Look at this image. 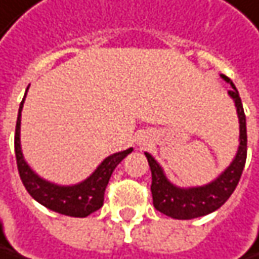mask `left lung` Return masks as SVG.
I'll list each match as a JSON object with an SVG mask.
<instances>
[{
	"label": "left lung",
	"instance_id": "left-lung-1",
	"mask_svg": "<svg viewBox=\"0 0 259 259\" xmlns=\"http://www.w3.org/2000/svg\"><path fill=\"white\" fill-rule=\"evenodd\" d=\"M227 82H230L231 90H228V95L234 101V105L237 109L239 117V126H240V136H239V150L230 166L224 170L215 181L201 185V187H190V188H181L174 185L161 169V166L157 163L151 154L145 153L148 160L150 169H151V194H153L154 207L175 220H193L209 215L220 209L233 191L236 190L245 163H246L247 154V135H246V117L242 105V99L239 96V92L233 81L221 75Z\"/></svg>",
	"mask_w": 259,
	"mask_h": 259
}]
</instances>
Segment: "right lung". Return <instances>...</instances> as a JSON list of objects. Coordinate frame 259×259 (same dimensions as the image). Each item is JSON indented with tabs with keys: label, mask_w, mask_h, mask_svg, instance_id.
<instances>
[{
	"label": "right lung",
	"mask_w": 259,
	"mask_h": 259,
	"mask_svg": "<svg viewBox=\"0 0 259 259\" xmlns=\"http://www.w3.org/2000/svg\"><path fill=\"white\" fill-rule=\"evenodd\" d=\"M28 92V90H26ZM26 96V93H25ZM25 98L19 106L17 121H16V135H14V153L20 179L26 188V191L34 199L46 206L50 210H55L62 215L75 217V218H85L90 213L96 212L104 204V194L105 188L109 182V178L112 175L117 164L133 151V148L120 151V153L111 154L96 167V170L84 179L80 184L75 185H58L50 181H46L38 177L35 172L29 167V164L25 161L22 147H20V117H22V108H23Z\"/></svg>",
	"instance_id": "add662e5"
}]
</instances>
